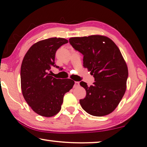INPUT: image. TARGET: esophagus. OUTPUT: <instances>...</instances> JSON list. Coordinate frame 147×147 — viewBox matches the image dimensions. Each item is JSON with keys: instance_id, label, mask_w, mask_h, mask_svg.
Listing matches in <instances>:
<instances>
[{"instance_id": "1", "label": "esophagus", "mask_w": 147, "mask_h": 147, "mask_svg": "<svg viewBox=\"0 0 147 147\" xmlns=\"http://www.w3.org/2000/svg\"><path fill=\"white\" fill-rule=\"evenodd\" d=\"M80 86V82H75V84H74V87L78 88Z\"/></svg>"}]
</instances>
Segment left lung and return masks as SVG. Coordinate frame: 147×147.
<instances>
[{"label":"left lung","mask_w":147,"mask_h":147,"mask_svg":"<svg viewBox=\"0 0 147 147\" xmlns=\"http://www.w3.org/2000/svg\"><path fill=\"white\" fill-rule=\"evenodd\" d=\"M69 41L84 55V67L95 80L90 86L80 82L86 91V97L80 100V105L92 116L108 115L117 107L126 89L128 71L121 52L105 36L71 37Z\"/></svg>","instance_id":"left-lung-1"}]
</instances>
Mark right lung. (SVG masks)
<instances>
[{"instance_id": "obj_1", "label": "right lung", "mask_w": 147, "mask_h": 147, "mask_svg": "<svg viewBox=\"0 0 147 147\" xmlns=\"http://www.w3.org/2000/svg\"><path fill=\"white\" fill-rule=\"evenodd\" d=\"M63 38L53 37L36 43L23 58L21 67V84L23 97L40 116L51 117L60 111L63 96L73 88L71 79H56L49 74L55 65L57 50L67 43Z\"/></svg>"}]
</instances>
